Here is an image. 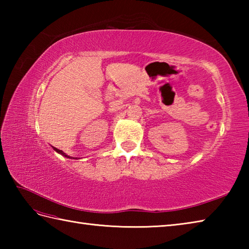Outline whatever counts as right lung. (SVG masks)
<instances>
[{"mask_svg":"<svg viewBox=\"0 0 249 249\" xmlns=\"http://www.w3.org/2000/svg\"><path fill=\"white\" fill-rule=\"evenodd\" d=\"M53 149H54V151H55V152H57V153H59V154L63 155V156H64V157H67V158H73V160H75V158H76V157H71V156H68V155H66L64 152H63V151H61V150H59V149H56V147H53ZM76 160H77V158H76Z\"/></svg>","mask_w":249,"mask_h":249,"instance_id":"add662e5","label":"right lung"}]
</instances>
